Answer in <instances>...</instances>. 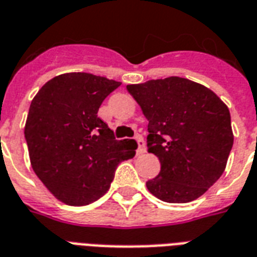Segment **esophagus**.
Returning a JSON list of instances; mask_svg holds the SVG:
<instances>
[{
	"label": "esophagus",
	"instance_id": "obj_1",
	"mask_svg": "<svg viewBox=\"0 0 257 257\" xmlns=\"http://www.w3.org/2000/svg\"><path fill=\"white\" fill-rule=\"evenodd\" d=\"M136 142H137V155H142V154H144V152H146L147 151V148H146V142H144V139H143L142 136H140V135H137L136 136Z\"/></svg>",
	"mask_w": 257,
	"mask_h": 257
}]
</instances>
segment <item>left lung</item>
I'll return each mask as SVG.
<instances>
[{
  "mask_svg": "<svg viewBox=\"0 0 257 257\" xmlns=\"http://www.w3.org/2000/svg\"><path fill=\"white\" fill-rule=\"evenodd\" d=\"M148 120V152L160 160L147 182L156 198L185 203L220 179L233 147L228 106L211 90L170 76L126 86Z\"/></svg>",
  "mask_w": 257,
  "mask_h": 257,
  "instance_id": "obj_1",
  "label": "left lung"
}]
</instances>
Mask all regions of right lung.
Wrapping results in <instances>:
<instances>
[{
	"label": "right lung",
	"instance_id": "add662e5",
	"mask_svg": "<svg viewBox=\"0 0 257 257\" xmlns=\"http://www.w3.org/2000/svg\"><path fill=\"white\" fill-rule=\"evenodd\" d=\"M121 83L86 72L52 78L33 98L25 140L33 171L62 202L83 206L101 198L117 166L135 156V140H115L98 117Z\"/></svg>",
	"mask_w": 257,
	"mask_h": 257
}]
</instances>
